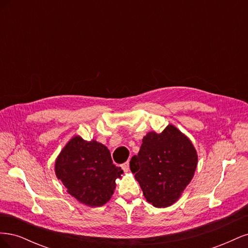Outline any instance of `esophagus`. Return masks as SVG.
Here are the masks:
<instances>
[{
    "label": "esophagus",
    "instance_id": "esophagus-1",
    "mask_svg": "<svg viewBox=\"0 0 248 248\" xmlns=\"http://www.w3.org/2000/svg\"><path fill=\"white\" fill-rule=\"evenodd\" d=\"M122 169L124 171H128L129 170V161H126L122 164Z\"/></svg>",
    "mask_w": 248,
    "mask_h": 248
}]
</instances>
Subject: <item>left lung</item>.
<instances>
[{"label":"left lung","mask_w":248,"mask_h":248,"mask_svg":"<svg viewBox=\"0 0 248 248\" xmlns=\"http://www.w3.org/2000/svg\"><path fill=\"white\" fill-rule=\"evenodd\" d=\"M198 154L192 142L174 125L161 133L148 132L130 170L146 200L156 208H166L181 197L193 178Z\"/></svg>","instance_id":"obj_1"}]
</instances>
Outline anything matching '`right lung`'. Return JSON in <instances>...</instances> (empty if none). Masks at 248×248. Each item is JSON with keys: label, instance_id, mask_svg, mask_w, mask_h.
Listing matches in <instances>:
<instances>
[{"label": "right lung", "instance_id": "obj_1", "mask_svg": "<svg viewBox=\"0 0 248 248\" xmlns=\"http://www.w3.org/2000/svg\"><path fill=\"white\" fill-rule=\"evenodd\" d=\"M56 176L79 202L100 207L116 188L123 170L112 163L109 150L100 142L77 136L63 148L56 160Z\"/></svg>", "mask_w": 248, "mask_h": 248}]
</instances>
